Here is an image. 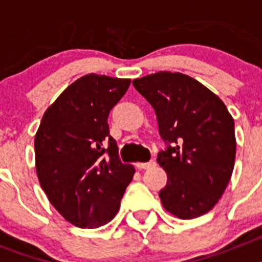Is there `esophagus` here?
<instances>
[{
    "instance_id": "1",
    "label": "esophagus",
    "mask_w": 262,
    "mask_h": 262,
    "mask_svg": "<svg viewBox=\"0 0 262 262\" xmlns=\"http://www.w3.org/2000/svg\"><path fill=\"white\" fill-rule=\"evenodd\" d=\"M155 161L154 160H151V161H148V163H138L136 164V166H138L139 169H149L152 168V166H155Z\"/></svg>"
}]
</instances>
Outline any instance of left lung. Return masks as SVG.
Listing matches in <instances>:
<instances>
[{"label":"left lung","mask_w":262,"mask_h":262,"mask_svg":"<svg viewBox=\"0 0 262 262\" xmlns=\"http://www.w3.org/2000/svg\"><path fill=\"white\" fill-rule=\"evenodd\" d=\"M156 113L166 148L157 163L168 181L159 193L166 211L193 219L217 203L232 176L233 118L216 94L182 73L157 72L133 81Z\"/></svg>","instance_id":"left-lung-1"}]
</instances>
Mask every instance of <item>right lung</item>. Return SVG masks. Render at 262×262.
<instances>
[{"label":"right lung","instance_id":"right-lung-1","mask_svg":"<svg viewBox=\"0 0 262 262\" xmlns=\"http://www.w3.org/2000/svg\"><path fill=\"white\" fill-rule=\"evenodd\" d=\"M128 78L82 76L41 118L35 166L41 189L69 223L97 228L117 215L135 173L123 164L108 133L107 117L129 86Z\"/></svg>","mask_w":262,"mask_h":262}]
</instances>
